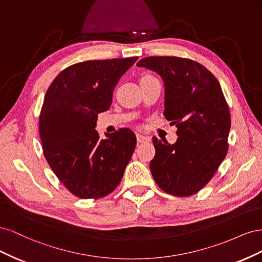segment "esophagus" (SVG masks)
<instances>
[{
  "label": "esophagus",
  "instance_id": "esophagus-1",
  "mask_svg": "<svg viewBox=\"0 0 262 262\" xmlns=\"http://www.w3.org/2000/svg\"><path fill=\"white\" fill-rule=\"evenodd\" d=\"M137 140H138L139 143H145V142L149 141V138L147 136H144V134L138 133L137 134Z\"/></svg>",
  "mask_w": 262,
  "mask_h": 262
}]
</instances>
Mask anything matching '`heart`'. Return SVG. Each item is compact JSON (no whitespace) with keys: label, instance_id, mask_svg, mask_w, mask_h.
Segmentation results:
<instances>
[{"label":"heart","instance_id":"heart-1","mask_svg":"<svg viewBox=\"0 0 262 262\" xmlns=\"http://www.w3.org/2000/svg\"><path fill=\"white\" fill-rule=\"evenodd\" d=\"M154 76H152V75H149V74H146V75H143L141 77V80H148V78H153Z\"/></svg>","mask_w":262,"mask_h":262}]
</instances>
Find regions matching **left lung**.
<instances>
[{
  "label": "left lung",
  "mask_w": 262,
  "mask_h": 262,
  "mask_svg": "<svg viewBox=\"0 0 262 262\" xmlns=\"http://www.w3.org/2000/svg\"><path fill=\"white\" fill-rule=\"evenodd\" d=\"M137 66L162 76L164 116L177 126L175 144L153 137V178L169 194H195L215 175L228 150L231 114L221 85L207 68L191 59L147 57Z\"/></svg>",
  "instance_id": "left-lung-1"
}]
</instances>
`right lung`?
I'll use <instances>...</instances> for the list:
<instances>
[{"label":"right lung","mask_w":262,"mask_h":262,"mask_svg":"<svg viewBox=\"0 0 262 262\" xmlns=\"http://www.w3.org/2000/svg\"><path fill=\"white\" fill-rule=\"evenodd\" d=\"M138 57L75 63L58 74L39 117L43 155L55 176L81 199H99L120 184L137 138L121 128L99 140L96 121L109 109L113 92Z\"/></svg>","instance_id":"right-lung-1"}]
</instances>
